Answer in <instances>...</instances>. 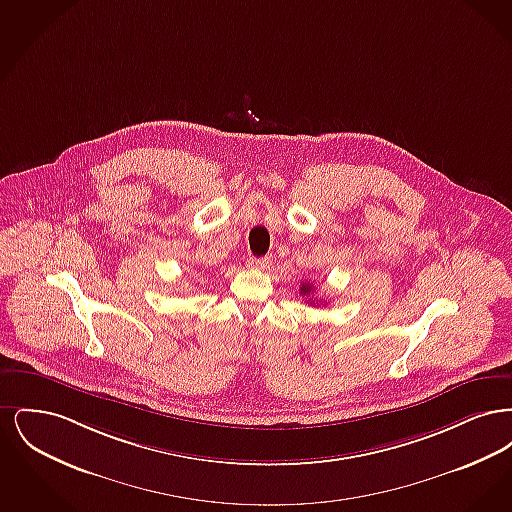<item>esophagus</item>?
I'll list each match as a JSON object with an SVG mask.
<instances>
[{
	"instance_id": "obj_1",
	"label": "esophagus",
	"mask_w": 512,
	"mask_h": 512,
	"mask_svg": "<svg viewBox=\"0 0 512 512\" xmlns=\"http://www.w3.org/2000/svg\"><path fill=\"white\" fill-rule=\"evenodd\" d=\"M247 267L255 268V270H267V268H270V261L263 259V257H249Z\"/></svg>"
}]
</instances>
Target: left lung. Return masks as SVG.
I'll use <instances>...</instances> for the list:
<instances>
[{"instance_id":"8db88e82","label":"left lung","mask_w":512,"mask_h":512,"mask_svg":"<svg viewBox=\"0 0 512 512\" xmlns=\"http://www.w3.org/2000/svg\"><path fill=\"white\" fill-rule=\"evenodd\" d=\"M311 292H313V286H311V284H303V286H301V295H309Z\"/></svg>"}]
</instances>
